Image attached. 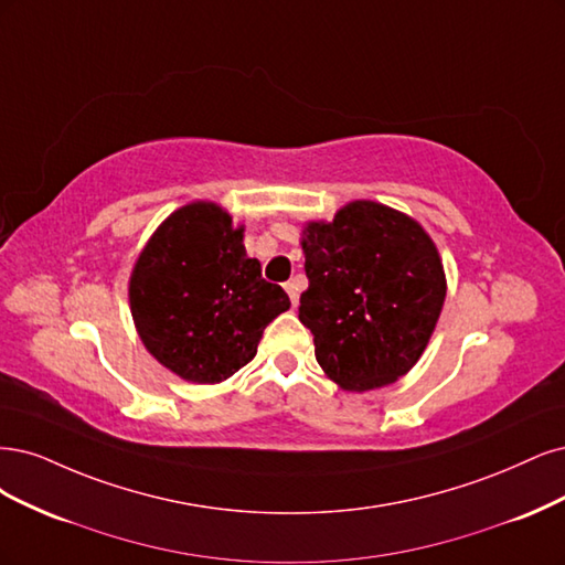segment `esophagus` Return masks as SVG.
<instances>
[{
    "instance_id": "1",
    "label": "esophagus",
    "mask_w": 565,
    "mask_h": 565,
    "mask_svg": "<svg viewBox=\"0 0 565 565\" xmlns=\"http://www.w3.org/2000/svg\"><path fill=\"white\" fill-rule=\"evenodd\" d=\"M284 288H286V294H288V298H290V305L296 307V305H298V298H300V294H298V290H300V288H298V281H296V279H294V281H286Z\"/></svg>"
}]
</instances>
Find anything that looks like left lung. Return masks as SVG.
<instances>
[{
	"instance_id": "8db88e82",
	"label": "left lung",
	"mask_w": 565,
	"mask_h": 565,
	"mask_svg": "<svg viewBox=\"0 0 565 565\" xmlns=\"http://www.w3.org/2000/svg\"><path fill=\"white\" fill-rule=\"evenodd\" d=\"M298 317L315 335L323 373L348 392L392 385L423 356L446 300L431 236L385 204L350 202L333 223L302 230Z\"/></svg>"
}]
</instances>
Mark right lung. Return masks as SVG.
Segmentation results:
<instances>
[{
	"mask_svg": "<svg viewBox=\"0 0 565 565\" xmlns=\"http://www.w3.org/2000/svg\"><path fill=\"white\" fill-rule=\"evenodd\" d=\"M129 302L148 352L196 385L246 366L265 326L290 307L246 256L244 225L213 202H192L157 227L134 265Z\"/></svg>",
	"mask_w": 565,
	"mask_h": 565,
	"instance_id": "add662e5",
	"label": "right lung"
}]
</instances>
